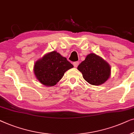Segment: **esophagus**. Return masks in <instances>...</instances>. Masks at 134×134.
I'll use <instances>...</instances> for the list:
<instances>
[{
    "label": "esophagus",
    "instance_id": "esophagus-1",
    "mask_svg": "<svg viewBox=\"0 0 134 134\" xmlns=\"http://www.w3.org/2000/svg\"><path fill=\"white\" fill-rule=\"evenodd\" d=\"M78 65H79V62H78V61L73 63V65H74L75 67H78Z\"/></svg>",
    "mask_w": 134,
    "mask_h": 134
}]
</instances>
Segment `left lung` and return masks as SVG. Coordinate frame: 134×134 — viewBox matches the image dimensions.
<instances>
[{
  "mask_svg": "<svg viewBox=\"0 0 134 134\" xmlns=\"http://www.w3.org/2000/svg\"><path fill=\"white\" fill-rule=\"evenodd\" d=\"M84 80L94 86L101 85L110 76V66L100 56L95 53L88 54L78 67Z\"/></svg>",
  "mask_w": 134,
  "mask_h": 134,
  "instance_id": "1",
  "label": "left lung"
}]
</instances>
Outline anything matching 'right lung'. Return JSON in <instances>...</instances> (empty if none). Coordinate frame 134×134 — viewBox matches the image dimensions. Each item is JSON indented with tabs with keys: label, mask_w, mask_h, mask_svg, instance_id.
<instances>
[{
	"label": "right lung",
	"mask_w": 134,
	"mask_h": 134,
	"mask_svg": "<svg viewBox=\"0 0 134 134\" xmlns=\"http://www.w3.org/2000/svg\"><path fill=\"white\" fill-rule=\"evenodd\" d=\"M73 67V65L66 58L53 51L37 60L34 65L33 70L41 84L53 86L61 80L65 71Z\"/></svg>",
	"instance_id": "right-lung-1"
}]
</instances>
